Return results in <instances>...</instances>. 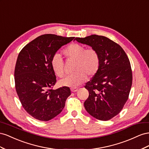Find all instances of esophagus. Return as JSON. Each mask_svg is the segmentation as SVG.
Returning a JSON list of instances; mask_svg holds the SVG:
<instances>
[{"label":"esophagus","instance_id":"esophagus-1","mask_svg":"<svg viewBox=\"0 0 149 149\" xmlns=\"http://www.w3.org/2000/svg\"><path fill=\"white\" fill-rule=\"evenodd\" d=\"M70 90L72 92H75L78 91V88L77 87H72L70 88Z\"/></svg>","mask_w":149,"mask_h":149}]
</instances>
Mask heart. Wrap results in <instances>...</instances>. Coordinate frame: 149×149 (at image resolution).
Returning a JSON list of instances; mask_svg holds the SVG:
<instances>
[{
    "label": "heart",
    "mask_w": 149,
    "mask_h": 149,
    "mask_svg": "<svg viewBox=\"0 0 149 149\" xmlns=\"http://www.w3.org/2000/svg\"><path fill=\"white\" fill-rule=\"evenodd\" d=\"M62 54L67 60L75 61L74 74L61 80L60 84L63 86L76 87L86 80L87 76L92 77L98 72L100 65V55L96 49H86L77 43L67 45L62 50ZM50 64L54 72L58 77L65 76V70L62 58L58 54H54L51 58Z\"/></svg>",
    "instance_id": "obj_1"
}]
</instances>
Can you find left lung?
Here are the masks:
<instances>
[{"instance_id":"1","label":"left lung","mask_w":149,"mask_h":149,"mask_svg":"<svg viewBox=\"0 0 149 149\" xmlns=\"http://www.w3.org/2000/svg\"><path fill=\"white\" fill-rule=\"evenodd\" d=\"M75 40L96 49L100 57L98 72L85 86L89 92L85 109L97 119L109 120L128 100L132 84L129 59L119 45L106 37L91 35Z\"/></svg>"}]
</instances>
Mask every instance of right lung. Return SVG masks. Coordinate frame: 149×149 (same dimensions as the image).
Returning a JSON list of instances; mask_svg holds the SVG:
<instances>
[{"instance_id": "obj_1", "label": "right lung", "mask_w": 149, "mask_h": 149, "mask_svg": "<svg viewBox=\"0 0 149 149\" xmlns=\"http://www.w3.org/2000/svg\"><path fill=\"white\" fill-rule=\"evenodd\" d=\"M74 37L44 34L21 50L14 70L17 93L23 108L36 119L48 121L64 108L70 94L68 87L52 88L57 82L50 61L62 46Z\"/></svg>"}]
</instances>
